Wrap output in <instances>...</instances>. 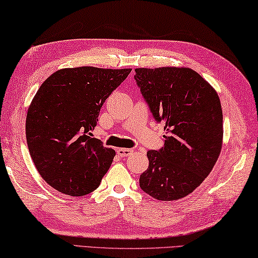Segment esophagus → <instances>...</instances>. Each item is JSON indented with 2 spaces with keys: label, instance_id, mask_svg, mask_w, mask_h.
Returning a JSON list of instances; mask_svg holds the SVG:
<instances>
[{
  "label": "esophagus",
  "instance_id": "1",
  "mask_svg": "<svg viewBox=\"0 0 258 258\" xmlns=\"http://www.w3.org/2000/svg\"><path fill=\"white\" fill-rule=\"evenodd\" d=\"M131 153H132V149H128V148H118L117 149V154L119 155L120 157L128 156Z\"/></svg>",
  "mask_w": 258,
  "mask_h": 258
}]
</instances>
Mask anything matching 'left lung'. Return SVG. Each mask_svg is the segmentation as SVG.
I'll return each mask as SVG.
<instances>
[{"label":"left lung","instance_id":"8db88e82","mask_svg":"<svg viewBox=\"0 0 258 258\" xmlns=\"http://www.w3.org/2000/svg\"><path fill=\"white\" fill-rule=\"evenodd\" d=\"M137 84L157 121L164 147L149 150L141 189L159 201H175L196 189L219 157L223 111L215 88L189 68L136 69Z\"/></svg>","mask_w":258,"mask_h":258}]
</instances>
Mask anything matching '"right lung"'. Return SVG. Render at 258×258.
<instances>
[{
  "label": "right lung",
  "instance_id": "1",
  "mask_svg": "<svg viewBox=\"0 0 258 258\" xmlns=\"http://www.w3.org/2000/svg\"><path fill=\"white\" fill-rule=\"evenodd\" d=\"M131 69H62L40 86L28 107L26 140L41 177L60 193L99 187L116 151L93 138L101 107Z\"/></svg>",
  "mask_w": 258,
  "mask_h": 258
}]
</instances>
